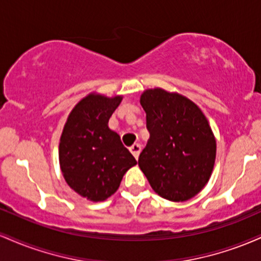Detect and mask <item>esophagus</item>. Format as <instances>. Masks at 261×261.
<instances>
[{
	"instance_id": "34e87169",
	"label": "esophagus",
	"mask_w": 261,
	"mask_h": 261,
	"mask_svg": "<svg viewBox=\"0 0 261 261\" xmlns=\"http://www.w3.org/2000/svg\"><path fill=\"white\" fill-rule=\"evenodd\" d=\"M141 148H142V147H141L140 143H134V145L130 147V152L134 154V157L136 158V160H137V158H139Z\"/></svg>"
}]
</instances>
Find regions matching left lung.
I'll use <instances>...</instances> for the list:
<instances>
[{"mask_svg": "<svg viewBox=\"0 0 261 261\" xmlns=\"http://www.w3.org/2000/svg\"><path fill=\"white\" fill-rule=\"evenodd\" d=\"M149 140L139 166L158 195L185 201L205 187L214 169L216 141L196 104L161 88L141 95Z\"/></svg>", "mask_w": 261, "mask_h": 261, "instance_id": "8db88e82", "label": "left lung"}]
</instances>
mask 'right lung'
Returning <instances> with one entry per match:
<instances>
[{
  "instance_id": "1",
  "label": "right lung",
  "mask_w": 261,
  "mask_h": 261,
  "mask_svg": "<svg viewBox=\"0 0 261 261\" xmlns=\"http://www.w3.org/2000/svg\"><path fill=\"white\" fill-rule=\"evenodd\" d=\"M120 101L121 97L88 95L74 107L62 131V174L77 194L91 201L112 196L127 169L136 164L120 136L108 127Z\"/></svg>"
}]
</instances>
